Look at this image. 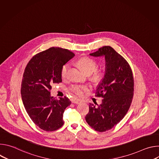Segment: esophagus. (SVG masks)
Returning <instances> with one entry per match:
<instances>
[{
    "label": "esophagus",
    "instance_id": "esophagus-1",
    "mask_svg": "<svg viewBox=\"0 0 159 159\" xmlns=\"http://www.w3.org/2000/svg\"><path fill=\"white\" fill-rule=\"evenodd\" d=\"M72 103H74V104H78L79 103H80V101L79 100H74L72 101Z\"/></svg>",
    "mask_w": 159,
    "mask_h": 159
}]
</instances>
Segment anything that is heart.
Instances as JSON below:
<instances>
[{
  "mask_svg": "<svg viewBox=\"0 0 159 159\" xmlns=\"http://www.w3.org/2000/svg\"><path fill=\"white\" fill-rule=\"evenodd\" d=\"M77 65L80 69L87 75L91 74V79L94 82H100L104 77V72L102 70H96L98 67L97 62L89 57H82L77 61ZM69 69V65L65 64L61 69V77L65 79L67 77L68 71ZM87 85H75L70 88V92L78 96H82L85 92L89 90Z\"/></svg>",
  "mask_w": 159,
  "mask_h": 159,
  "instance_id": "obj_1",
  "label": "heart"
}]
</instances>
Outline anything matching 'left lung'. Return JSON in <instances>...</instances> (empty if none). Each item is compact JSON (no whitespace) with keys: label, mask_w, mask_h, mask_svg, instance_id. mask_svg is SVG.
Returning a JSON list of instances; mask_svg holds the SVG:
<instances>
[{"label":"left lung","mask_w":159,"mask_h":159,"mask_svg":"<svg viewBox=\"0 0 159 159\" xmlns=\"http://www.w3.org/2000/svg\"><path fill=\"white\" fill-rule=\"evenodd\" d=\"M90 56H104L106 69L104 78L97 87V96L102 103L89 104L85 116L88 125L96 131L111 129L125 117L132 102L134 79L127 61L109 46L102 47Z\"/></svg>","instance_id":"8db88e82"}]
</instances>
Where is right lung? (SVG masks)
Segmentation results:
<instances>
[{
  "mask_svg": "<svg viewBox=\"0 0 159 159\" xmlns=\"http://www.w3.org/2000/svg\"><path fill=\"white\" fill-rule=\"evenodd\" d=\"M75 54L67 49L52 47L35 55L27 64L20 93L29 116L39 128L52 131L61 128L63 115L71 102L66 97L55 99L50 95L53 84L62 81L61 67Z\"/></svg>",
  "mask_w": 159,
  "mask_h": 159,
  "instance_id": "1",
  "label": "right lung"
}]
</instances>
